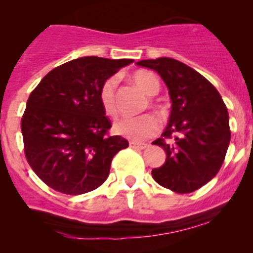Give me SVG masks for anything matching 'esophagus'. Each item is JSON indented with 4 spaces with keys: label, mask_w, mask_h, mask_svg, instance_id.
I'll return each instance as SVG.
<instances>
[{
    "label": "esophagus",
    "mask_w": 253,
    "mask_h": 253,
    "mask_svg": "<svg viewBox=\"0 0 253 253\" xmlns=\"http://www.w3.org/2000/svg\"><path fill=\"white\" fill-rule=\"evenodd\" d=\"M129 147L133 149H144L147 148V144H144V143H138V142H130L129 143Z\"/></svg>",
    "instance_id": "obj_1"
}]
</instances>
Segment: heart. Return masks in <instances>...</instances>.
Instances as JSON below:
<instances>
[{
  "label": "heart",
  "instance_id": "heart-1",
  "mask_svg": "<svg viewBox=\"0 0 253 253\" xmlns=\"http://www.w3.org/2000/svg\"><path fill=\"white\" fill-rule=\"evenodd\" d=\"M131 80L143 92L148 96H154L160 92V80L149 71H138L131 76ZM100 105L107 116H116L118 101H116V81L115 78H107L101 84L99 92ZM151 105H153L151 102ZM115 131L133 142H142L158 133L160 123L152 114H143L135 118H123L115 123Z\"/></svg>",
  "mask_w": 253,
  "mask_h": 253
}]
</instances>
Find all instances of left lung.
<instances>
[{"label":"left lung","mask_w":253,"mask_h":253,"mask_svg":"<svg viewBox=\"0 0 253 253\" xmlns=\"http://www.w3.org/2000/svg\"><path fill=\"white\" fill-rule=\"evenodd\" d=\"M161 76L171 97L169 125L152 144L166 162L152 169L157 184L178 194L208 184L222 167L231 142L229 116L215 87L195 69L172 58L137 62Z\"/></svg>","instance_id":"1"}]
</instances>
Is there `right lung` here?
I'll return each mask as SVG.
<instances>
[{
	"label": "right lung",
	"instance_id": "1",
	"mask_svg": "<svg viewBox=\"0 0 253 253\" xmlns=\"http://www.w3.org/2000/svg\"><path fill=\"white\" fill-rule=\"evenodd\" d=\"M133 59L82 57L55 67L31 91L21 119L24 152L38 177L58 193L81 195L104 184L114 156L129 146L110 135L101 84Z\"/></svg>",
	"mask_w": 253,
	"mask_h": 253
}]
</instances>
